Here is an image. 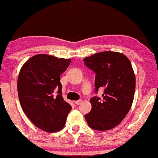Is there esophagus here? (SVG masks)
<instances>
[{"instance_id":"obj_1","label":"esophagus","mask_w":158,"mask_h":158,"mask_svg":"<svg viewBox=\"0 0 158 158\" xmlns=\"http://www.w3.org/2000/svg\"><path fill=\"white\" fill-rule=\"evenodd\" d=\"M82 102H83V100H77V101H75V103L76 105H80V104L82 103Z\"/></svg>"}]
</instances>
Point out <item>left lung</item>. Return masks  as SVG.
Listing matches in <instances>:
<instances>
[{"label":"left lung","instance_id":"obj_1","mask_svg":"<svg viewBox=\"0 0 158 158\" xmlns=\"http://www.w3.org/2000/svg\"><path fill=\"white\" fill-rule=\"evenodd\" d=\"M96 73L95 91L103 90L102 99H90L92 108L85 115L89 127L105 131L120 124L130 110L135 90V75L131 63L124 54L104 51L83 59Z\"/></svg>","mask_w":158,"mask_h":158}]
</instances>
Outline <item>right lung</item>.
I'll return each mask as SVG.
<instances>
[{
	"mask_svg": "<svg viewBox=\"0 0 158 158\" xmlns=\"http://www.w3.org/2000/svg\"><path fill=\"white\" fill-rule=\"evenodd\" d=\"M71 59L35 55L22 66L18 77V94L22 109L41 130L56 132L63 128L72 107L62 96L60 76ZM59 94L54 97L53 93Z\"/></svg>",
	"mask_w": 158,
	"mask_h": 158,
	"instance_id": "add662e5",
	"label": "right lung"
}]
</instances>
